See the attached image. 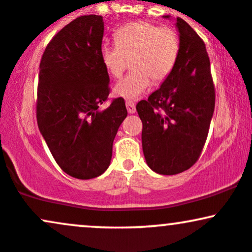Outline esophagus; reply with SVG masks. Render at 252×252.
<instances>
[{"mask_svg": "<svg viewBox=\"0 0 252 252\" xmlns=\"http://www.w3.org/2000/svg\"><path fill=\"white\" fill-rule=\"evenodd\" d=\"M126 110H128L129 114H135L136 106H135L134 102H131V100H126Z\"/></svg>", "mask_w": 252, "mask_h": 252, "instance_id": "1", "label": "esophagus"}]
</instances>
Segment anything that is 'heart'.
Instances as JSON below:
<instances>
[{
	"label": "heart",
	"mask_w": 252,
	"mask_h": 252,
	"mask_svg": "<svg viewBox=\"0 0 252 252\" xmlns=\"http://www.w3.org/2000/svg\"><path fill=\"white\" fill-rule=\"evenodd\" d=\"M115 45L100 46V60L109 76L118 79L131 59L132 72L115 86L117 96L136 99L152 86L164 82L172 73L179 52L180 40L170 27L147 21L124 25L115 34Z\"/></svg>",
	"instance_id": "heart-1"
}]
</instances>
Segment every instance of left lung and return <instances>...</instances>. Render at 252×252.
<instances>
[{
    "label": "left lung",
    "instance_id": "1",
    "mask_svg": "<svg viewBox=\"0 0 252 252\" xmlns=\"http://www.w3.org/2000/svg\"><path fill=\"white\" fill-rule=\"evenodd\" d=\"M175 25L180 52L174 68L160 89L136 105L147 164L162 175L179 174L198 161L216 102L204 41L181 17Z\"/></svg>",
    "mask_w": 252,
    "mask_h": 252
}]
</instances>
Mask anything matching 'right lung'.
I'll return each instance as SVG.
<instances>
[{"instance_id": "obj_1", "label": "right lung", "mask_w": 252, "mask_h": 252, "mask_svg": "<svg viewBox=\"0 0 252 252\" xmlns=\"http://www.w3.org/2000/svg\"><path fill=\"white\" fill-rule=\"evenodd\" d=\"M103 17L84 15L58 32L43 52L36 121L58 166L80 180L108 169L112 143L126 117L122 97L108 99L110 78L100 60Z\"/></svg>"}]
</instances>
